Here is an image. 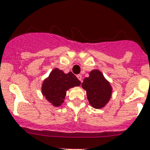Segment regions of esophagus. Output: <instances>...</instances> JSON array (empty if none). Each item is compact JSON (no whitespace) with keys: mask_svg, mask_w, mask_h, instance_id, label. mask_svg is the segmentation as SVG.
<instances>
[{"mask_svg":"<svg viewBox=\"0 0 150 150\" xmlns=\"http://www.w3.org/2000/svg\"><path fill=\"white\" fill-rule=\"evenodd\" d=\"M77 78L79 79V80L81 82H82V76H81V75H77Z\"/></svg>","mask_w":150,"mask_h":150,"instance_id":"obj_1","label":"esophagus"}]
</instances>
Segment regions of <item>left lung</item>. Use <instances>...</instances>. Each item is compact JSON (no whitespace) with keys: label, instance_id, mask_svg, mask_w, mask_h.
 <instances>
[{"label":"left lung","instance_id":"8db88e82","mask_svg":"<svg viewBox=\"0 0 150 150\" xmlns=\"http://www.w3.org/2000/svg\"><path fill=\"white\" fill-rule=\"evenodd\" d=\"M81 86L86 91L88 100L92 107L102 109L110 100L112 87L100 70L93 69L90 71L89 77L84 79Z\"/></svg>","mask_w":150,"mask_h":150}]
</instances>
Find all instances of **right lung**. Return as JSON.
Wrapping results in <instances>:
<instances>
[{"label":"right lung","instance_id":"obj_1","mask_svg":"<svg viewBox=\"0 0 150 150\" xmlns=\"http://www.w3.org/2000/svg\"><path fill=\"white\" fill-rule=\"evenodd\" d=\"M80 84V81L71 71L66 74L58 68H55L43 81L41 93L48 102L58 107L64 102L66 91Z\"/></svg>","mask_w":150,"mask_h":150}]
</instances>
